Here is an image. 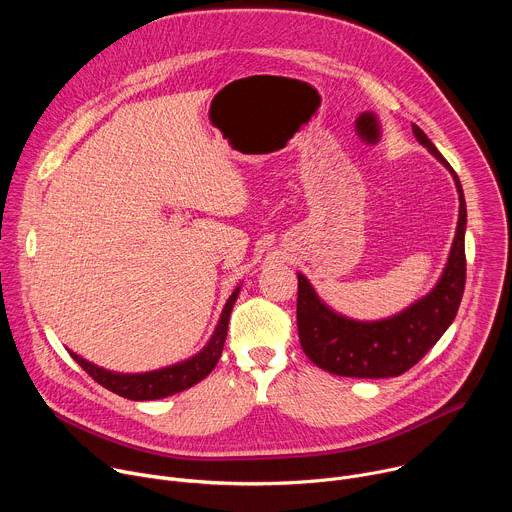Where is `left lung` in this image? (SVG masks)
Masks as SVG:
<instances>
[{
	"mask_svg": "<svg viewBox=\"0 0 512 512\" xmlns=\"http://www.w3.org/2000/svg\"><path fill=\"white\" fill-rule=\"evenodd\" d=\"M413 133L456 180L460 218L452 253L440 283L431 289L429 296L381 322H354L334 314L320 302L310 281L298 273V334L302 350L316 367L338 377L385 379L403 375L442 338L454 322L464 296L466 200L462 184L448 160L437 152L417 125H413Z\"/></svg>",
	"mask_w": 512,
	"mask_h": 512,
	"instance_id": "8db88e82",
	"label": "left lung"
}]
</instances>
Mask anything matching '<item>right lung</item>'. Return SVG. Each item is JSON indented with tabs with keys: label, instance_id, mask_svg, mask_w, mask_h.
Instances as JSON below:
<instances>
[{
	"label": "right lung",
	"instance_id": "add662e5",
	"mask_svg": "<svg viewBox=\"0 0 512 512\" xmlns=\"http://www.w3.org/2000/svg\"><path fill=\"white\" fill-rule=\"evenodd\" d=\"M239 296V287L235 289V294L229 298L221 322H218L210 342L204 346L202 352H198L194 358L176 364V367H168L162 371H154V373H145V375H117V373H109L103 371L95 364L87 362L85 358L77 356L75 352H70V356L75 358L83 371L93 377L99 385H103L105 389L113 391L119 397L131 399V401H150V399H162L174 393H180L192 385H196L198 381H202L214 367L218 358H221L225 340H227V328H229V318H231V310L233 304Z\"/></svg>",
	"mask_w": 512,
	"mask_h": 512
}]
</instances>
